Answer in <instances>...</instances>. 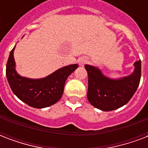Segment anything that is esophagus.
I'll return each instance as SVG.
<instances>
[{
	"label": "esophagus",
	"instance_id": "1",
	"mask_svg": "<svg viewBox=\"0 0 148 148\" xmlns=\"http://www.w3.org/2000/svg\"><path fill=\"white\" fill-rule=\"evenodd\" d=\"M87 62H88V59L83 58V59H81V60H80V61H79V64H80L81 67H83L84 65Z\"/></svg>",
	"mask_w": 148,
	"mask_h": 148
}]
</instances>
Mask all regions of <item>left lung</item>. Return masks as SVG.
<instances>
[{
  "label": "left lung",
  "mask_w": 148,
  "mask_h": 148,
  "mask_svg": "<svg viewBox=\"0 0 148 148\" xmlns=\"http://www.w3.org/2000/svg\"><path fill=\"white\" fill-rule=\"evenodd\" d=\"M133 74L119 80H111L98 68L85 65L88 74V99L90 104L103 111H110L126 104L138 89L141 76L140 60L134 63Z\"/></svg>",
  "instance_id": "obj_1"
}]
</instances>
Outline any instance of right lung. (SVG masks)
Here are the masks:
<instances>
[{"label": "right lung", "mask_w": 148, "mask_h": 148, "mask_svg": "<svg viewBox=\"0 0 148 148\" xmlns=\"http://www.w3.org/2000/svg\"><path fill=\"white\" fill-rule=\"evenodd\" d=\"M14 48L10 51L6 65V76L13 93L21 101L35 108H47L57 103L62 97L65 81L78 65L62 67L45 78H27L15 71Z\"/></svg>", "instance_id": "obj_1"}]
</instances>
